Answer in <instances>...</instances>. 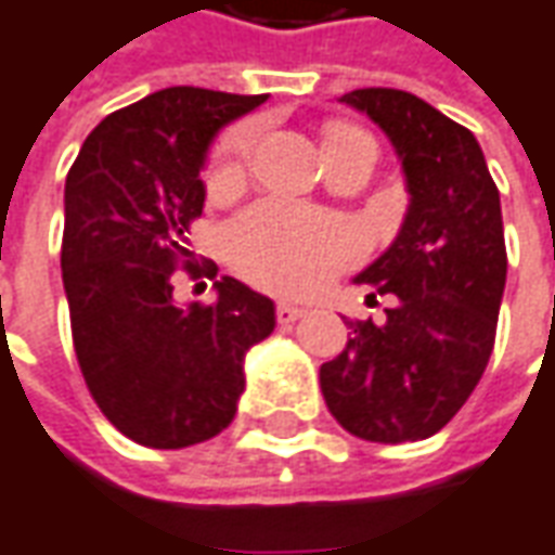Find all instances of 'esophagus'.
Segmentation results:
<instances>
[{"mask_svg":"<svg viewBox=\"0 0 555 555\" xmlns=\"http://www.w3.org/2000/svg\"><path fill=\"white\" fill-rule=\"evenodd\" d=\"M305 314H308L305 308H299V305H286V301H281V305L274 308V317H278V323H281V326H286V323H296V320H301Z\"/></svg>","mask_w":555,"mask_h":555,"instance_id":"34e87169","label":"esophagus"}]
</instances>
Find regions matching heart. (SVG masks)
Wrapping results in <instances>:
<instances>
[{
    "instance_id": "b5f03b06",
    "label": "heart",
    "mask_w": 555,
    "mask_h": 555,
    "mask_svg": "<svg viewBox=\"0 0 555 555\" xmlns=\"http://www.w3.org/2000/svg\"><path fill=\"white\" fill-rule=\"evenodd\" d=\"M254 141L256 129L250 124L229 129L211 156L208 183L223 186L238 181L247 168ZM347 141L372 139L359 129H338L326 139V154ZM223 244L229 262L238 274H244L250 284L284 296L320 289L362 250L359 235L347 223L286 202H262L235 217L223 232Z\"/></svg>"
}]
</instances>
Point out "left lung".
<instances>
[{
  "instance_id": "left-lung-1",
  "label": "left lung",
  "mask_w": 555,
  "mask_h": 555,
  "mask_svg": "<svg viewBox=\"0 0 555 555\" xmlns=\"http://www.w3.org/2000/svg\"><path fill=\"white\" fill-rule=\"evenodd\" d=\"M341 102L389 135L411 208L392 247L357 278L369 299H396L387 320H350L353 338L320 365V389L350 435L423 441L475 392L495 344L507 278L499 186L475 135L414 93L365 87Z\"/></svg>"
}]
</instances>
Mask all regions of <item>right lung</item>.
<instances>
[{
  "mask_svg": "<svg viewBox=\"0 0 555 555\" xmlns=\"http://www.w3.org/2000/svg\"><path fill=\"white\" fill-rule=\"evenodd\" d=\"M262 95L168 87L95 126L66 178L63 284L83 384L126 438L156 450L227 429L244 353L274 328V305L235 278L217 301L178 308L175 274H217L186 247L202 217L208 144Z\"/></svg>",
  "mask_w": 555,
  "mask_h": 555,
  "instance_id": "right-lung-1",
  "label": "right lung"
}]
</instances>
